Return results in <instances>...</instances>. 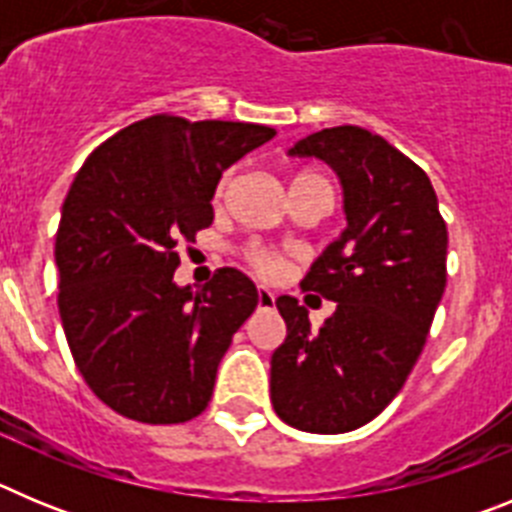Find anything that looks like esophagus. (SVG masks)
I'll return each instance as SVG.
<instances>
[{"instance_id":"obj_1","label":"esophagus","mask_w":512,"mask_h":512,"mask_svg":"<svg viewBox=\"0 0 512 512\" xmlns=\"http://www.w3.org/2000/svg\"><path fill=\"white\" fill-rule=\"evenodd\" d=\"M274 302H277V295L269 287H259V307L269 310V307H274Z\"/></svg>"}]
</instances>
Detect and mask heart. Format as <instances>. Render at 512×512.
Here are the masks:
<instances>
[{"mask_svg": "<svg viewBox=\"0 0 512 512\" xmlns=\"http://www.w3.org/2000/svg\"><path fill=\"white\" fill-rule=\"evenodd\" d=\"M228 179L230 176H225L223 182H220L217 194H223V189L228 187ZM302 187H328L330 189V182L325 179L323 174H320V171H300V174L292 179L289 189H302ZM248 264L259 271V274H264V277H274V274L282 269V261H279L274 253L264 251V248H251V251H248Z\"/></svg>", "mask_w": 512, "mask_h": 512, "instance_id": "obj_1", "label": "heart"}]
</instances>
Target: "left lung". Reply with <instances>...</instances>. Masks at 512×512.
I'll return each mask as SVG.
<instances>
[{
    "label": "left lung",
    "mask_w": 512,
    "mask_h": 512,
    "mask_svg": "<svg viewBox=\"0 0 512 512\" xmlns=\"http://www.w3.org/2000/svg\"><path fill=\"white\" fill-rule=\"evenodd\" d=\"M343 184L346 230L302 289L336 302L310 328L297 297L277 300L287 338L271 354V405L307 433H346L377 418L413 372L446 289L449 233L431 179L382 135L356 125L297 140Z\"/></svg>",
    "instance_id": "obj_1"
}]
</instances>
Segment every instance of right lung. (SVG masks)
Returning <instances> with one entry per match:
<instances>
[{
	"instance_id": "right-lung-1",
	"label": "right lung",
	"mask_w": 512,
	"mask_h": 512,
	"mask_svg": "<svg viewBox=\"0 0 512 512\" xmlns=\"http://www.w3.org/2000/svg\"><path fill=\"white\" fill-rule=\"evenodd\" d=\"M277 135L253 122L153 115L84 161L56 235L58 312L94 395L138 423H187L259 292L238 269L179 287V246L210 228L228 166Z\"/></svg>"
}]
</instances>
